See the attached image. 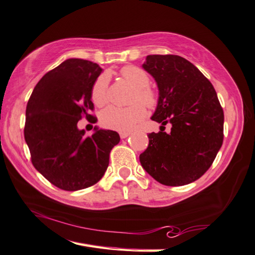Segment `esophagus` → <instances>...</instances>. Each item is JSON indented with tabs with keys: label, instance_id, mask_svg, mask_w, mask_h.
<instances>
[{
	"label": "esophagus",
	"instance_id": "1",
	"mask_svg": "<svg viewBox=\"0 0 255 255\" xmlns=\"http://www.w3.org/2000/svg\"><path fill=\"white\" fill-rule=\"evenodd\" d=\"M119 136H120V138H122V139H125V138L130 136V132H129V131H120Z\"/></svg>",
	"mask_w": 255,
	"mask_h": 255
}]
</instances>
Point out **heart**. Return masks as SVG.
I'll list each match as a JSON object with an SVG mask.
<instances>
[{
    "label": "heart",
    "instance_id": "b5f03b06",
    "mask_svg": "<svg viewBox=\"0 0 255 255\" xmlns=\"http://www.w3.org/2000/svg\"><path fill=\"white\" fill-rule=\"evenodd\" d=\"M120 76L126 80L129 85L135 88L132 95V103L140 101L147 107H154L157 104V97L148 85L149 77L140 68L127 66L120 70ZM108 85L109 76L103 73L97 78L91 89V98L97 106H104L108 101ZM146 109L141 104H135L131 107H110L106 108L100 114V123L104 127L114 130L127 131L136 126L138 123L145 118Z\"/></svg>",
    "mask_w": 255,
    "mask_h": 255
}]
</instances>
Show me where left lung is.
<instances>
[{
	"label": "left lung",
	"instance_id": "1",
	"mask_svg": "<svg viewBox=\"0 0 255 255\" xmlns=\"http://www.w3.org/2000/svg\"><path fill=\"white\" fill-rule=\"evenodd\" d=\"M142 69L154 78L158 101L151 119L172 125L170 132L148 135L142 168L166 186L195 182L211 167L223 143L224 114L216 91L188 60L174 54L147 55Z\"/></svg>",
	"mask_w": 255,
	"mask_h": 255
}]
</instances>
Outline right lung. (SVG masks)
<instances>
[{"label":"right lung","instance_id":"right-lung-1","mask_svg":"<svg viewBox=\"0 0 255 255\" xmlns=\"http://www.w3.org/2000/svg\"><path fill=\"white\" fill-rule=\"evenodd\" d=\"M103 72L98 64L67 59L41 78L26 105L24 139L32 164L51 184L79 191L99 182L118 132L95 127L91 136L78 128L94 109L91 89ZM92 117V116H91Z\"/></svg>","mask_w":255,"mask_h":255}]
</instances>
